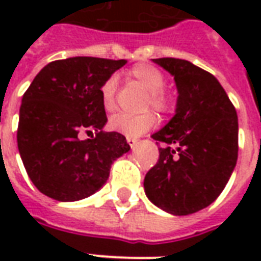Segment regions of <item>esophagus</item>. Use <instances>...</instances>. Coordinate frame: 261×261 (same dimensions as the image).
I'll list each match as a JSON object with an SVG mask.
<instances>
[{"mask_svg": "<svg viewBox=\"0 0 261 261\" xmlns=\"http://www.w3.org/2000/svg\"><path fill=\"white\" fill-rule=\"evenodd\" d=\"M127 142H128V145H130L133 149L136 148V145L138 144V140H136V138H130V137H127Z\"/></svg>", "mask_w": 261, "mask_h": 261, "instance_id": "34e87169", "label": "esophagus"}]
</instances>
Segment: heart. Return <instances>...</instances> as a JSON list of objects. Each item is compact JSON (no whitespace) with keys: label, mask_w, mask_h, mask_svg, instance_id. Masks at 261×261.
<instances>
[{"label":"heart","mask_w":261,"mask_h":261,"mask_svg":"<svg viewBox=\"0 0 261 261\" xmlns=\"http://www.w3.org/2000/svg\"><path fill=\"white\" fill-rule=\"evenodd\" d=\"M128 76L140 82L148 91L147 105H151L155 110L161 113H168L173 108L172 97L165 91V75L164 72L151 64H137L128 71ZM117 91V78L110 76L103 82L100 88V99L105 110L112 112L114 109ZM156 123V117L152 112H144L140 114L131 113H116L110 117L109 125L113 131L120 134L134 138L151 130Z\"/></svg>","instance_id":"1"}]
</instances>
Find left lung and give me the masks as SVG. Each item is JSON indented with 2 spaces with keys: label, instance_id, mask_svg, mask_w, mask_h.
I'll use <instances>...</instances> for the list:
<instances>
[{
  "label": "left lung",
  "instance_id": "obj_1",
  "mask_svg": "<svg viewBox=\"0 0 261 261\" xmlns=\"http://www.w3.org/2000/svg\"><path fill=\"white\" fill-rule=\"evenodd\" d=\"M152 61L173 75L179 96L175 116L152 134L164 147L144 189L161 210L189 215L215 201L235 169L238 116L213 74L186 60Z\"/></svg>",
  "mask_w": 261,
  "mask_h": 261
}]
</instances>
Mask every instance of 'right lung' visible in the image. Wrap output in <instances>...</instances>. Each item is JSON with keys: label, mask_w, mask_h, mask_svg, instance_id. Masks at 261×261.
<instances>
[{"label": "right lung", "mask_w": 261, "mask_h": 261, "mask_svg": "<svg viewBox=\"0 0 261 261\" xmlns=\"http://www.w3.org/2000/svg\"><path fill=\"white\" fill-rule=\"evenodd\" d=\"M125 60L71 57L47 64L22 97L18 149L37 190L57 201H78L106 183L112 164L130 151L120 133H105L103 82ZM97 136L80 140L81 130Z\"/></svg>", "instance_id": "add662e5"}]
</instances>
